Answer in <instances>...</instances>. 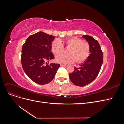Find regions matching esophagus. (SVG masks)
Returning a JSON list of instances; mask_svg holds the SVG:
<instances>
[{
  "label": "esophagus",
  "instance_id": "1",
  "mask_svg": "<svg viewBox=\"0 0 124 124\" xmlns=\"http://www.w3.org/2000/svg\"><path fill=\"white\" fill-rule=\"evenodd\" d=\"M61 66H63V67H66L67 65H66V64H63V63H61Z\"/></svg>",
  "mask_w": 124,
  "mask_h": 124
}]
</instances>
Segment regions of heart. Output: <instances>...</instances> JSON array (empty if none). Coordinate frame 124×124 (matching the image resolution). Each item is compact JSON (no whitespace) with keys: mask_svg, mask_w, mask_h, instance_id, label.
Masks as SVG:
<instances>
[{"mask_svg":"<svg viewBox=\"0 0 124 124\" xmlns=\"http://www.w3.org/2000/svg\"><path fill=\"white\" fill-rule=\"evenodd\" d=\"M63 44L69 48L68 55H59L64 51ZM51 50L55 55H59L56 57V61L62 63H72L76 61L78 63L82 62L88 58L90 54L89 44L77 37H72L64 41L55 40L52 43Z\"/></svg>","mask_w":124,"mask_h":124,"instance_id":"b5f03b06","label":"heart"}]
</instances>
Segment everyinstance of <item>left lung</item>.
I'll return each mask as SVG.
<instances>
[{"instance_id": "8db88e82", "label": "left lung", "mask_w": 124, "mask_h": 124, "mask_svg": "<svg viewBox=\"0 0 124 124\" xmlns=\"http://www.w3.org/2000/svg\"><path fill=\"white\" fill-rule=\"evenodd\" d=\"M90 46V54L80 68L74 67L72 73L69 74L71 81L77 86H84L94 80L98 76L103 62V53L98 41L93 37L83 35Z\"/></svg>"}]
</instances>
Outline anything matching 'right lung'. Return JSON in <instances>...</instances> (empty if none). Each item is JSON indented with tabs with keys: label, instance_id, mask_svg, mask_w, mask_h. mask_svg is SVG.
<instances>
[{
	"label": "right lung",
	"instance_id": "right-lung-1",
	"mask_svg": "<svg viewBox=\"0 0 124 124\" xmlns=\"http://www.w3.org/2000/svg\"><path fill=\"white\" fill-rule=\"evenodd\" d=\"M55 37L40 31L30 36L23 44L21 62L24 72L31 79L40 85L53 80L60 64L48 62L54 58L51 45Z\"/></svg>",
	"mask_w": 124,
	"mask_h": 124
}]
</instances>
